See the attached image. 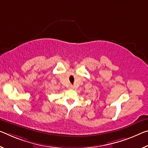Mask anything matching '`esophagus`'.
Masks as SVG:
<instances>
[{
	"mask_svg": "<svg viewBox=\"0 0 148 148\" xmlns=\"http://www.w3.org/2000/svg\"><path fill=\"white\" fill-rule=\"evenodd\" d=\"M70 89H73V86H70Z\"/></svg>",
	"mask_w": 148,
	"mask_h": 148,
	"instance_id": "1",
	"label": "esophagus"
}]
</instances>
